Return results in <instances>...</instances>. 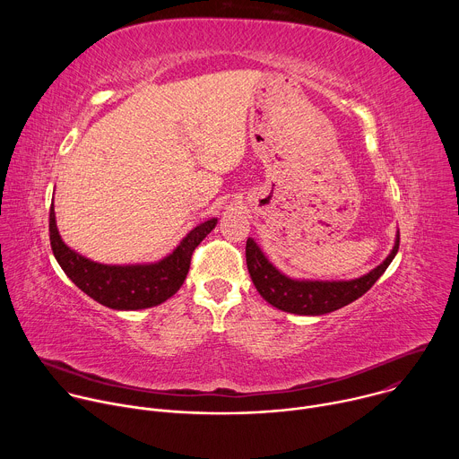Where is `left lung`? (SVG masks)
<instances>
[{"instance_id":"1","label":"left lung","mask_w":459,"mask_h":459,"mask_svg":"<svg viewBox=\"0 0 459 459\" xmlns=\"http://www.w3.org/2000/svg\"><path fill=\"white\" fill-rule=\"evenodd\" d=\"M398 248L400 232L396 236L394 247H392L390 254L385 257L381 265H377L374 271L361 278L347 281L292 280L271 264L252 238L247 239L245 255L252 283L265 301L283 312L299 316H321L326 312H334L361 298L386 271L390 261L398 254Z\"/></svg>"}]
</instances>
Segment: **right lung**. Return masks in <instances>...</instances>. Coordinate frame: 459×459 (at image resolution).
<instances>
[{"instance_id":"obj_1","label":"right lung","mask_w":459,"mask_h":459,"mask_svg":"<svg viewBox=\"0 0 459 459\" xmlns=\"http://www.w3.org/2000/svg\"><path fill=\"white\" fill-rule=\"evenodd\" d=\"M216 223L218 220L212 218L192 229L174 252L158 264L103 265L65 245L56 227L54 205H50L48 214L50 247L63 273L87 296L114 310L149 308L174 296L188 274L192 252L207 238Z\"/></svg>"}]
</instances>
